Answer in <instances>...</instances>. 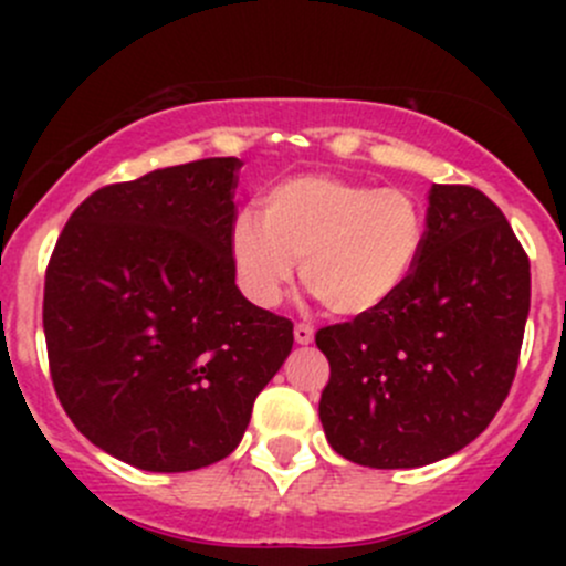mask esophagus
<instances>
[{
  "mask_svg": "<svg viewBox=\"0 0 566 566\" xmlns=\"http://www.w3.org/2000/svg\"><path fill=\"white\" fill-rule=\"evenodd\" d=\"M295 342H298V345H310L312 339H315V328H312L310 323H298L295 325Z\"/></svg>",
  "mask_w": 566,
  "mask_h": 566,
  "instance_id": "obj_1",
  "label": "esophagus"
}]
</instances>
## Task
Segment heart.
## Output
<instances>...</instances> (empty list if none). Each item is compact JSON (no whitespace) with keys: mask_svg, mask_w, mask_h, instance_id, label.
<instances>
[{"mask_svg":"<svg viewBox=\"0 0 566 566\" xmlns=\"http://www.w3.org/2000/svg\"><path fill=\"white\" fill-rule=\"evenodd\" d=\"M427 243V213L405 188H375L310 172L273 182L260 219L238 213L230 256L251 304L271 310L301 279L319 304L361 317L397 298L413 279Z\"/></svg>","mask_w":566,"mask_h":566,"instance_id":"1","label":"heart"}]
</instances>
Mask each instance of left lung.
<instances>
[{
    "label": "left lung",
    "instance_id": "left-lung-1",
    "mask_svg": "<svg viewBox=\"0 0 566 566\" xmlns=\"http://www.w3.org/2000/svg\"><path fill=\"white\" fill-rule=\"evenodd\" d=\"M528 304V256L499 205L436 182L402 293L315 336L331 364L319 421L334 452L419 468L468 447L512 389Z\"/></svg>",
    "mask_w": 566,
    "mask_h": 566
}]
</instances>
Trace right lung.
Returning <instances> with one entry per match:
<instances>
[{
  "mask_svg": "<svg viewBox=\"0 0 566 566\" xmlns=\"http://www.w3.org/2000/svg\"><path fill=\"white\" fill-rule=\"evenodd\" d=\"M241 167L202 158L98 188L45 268L56 397L84 438L142 471L224 460L293 350V323L235 284Z\"/></svg>",
  "mask_w": 566,
  "mask_h": 566,
  "instance_id": "right-lung-1",
  "label": "right lung"
}]
</instances>
